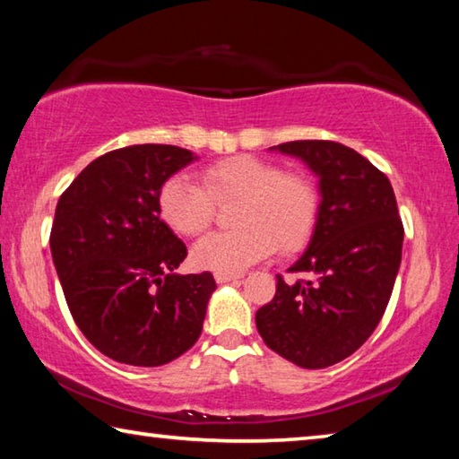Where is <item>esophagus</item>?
I'll return each mask as SVG.
<instances>
[{
	"mask_svg": "<svg viewBox=\"0 0 459 459\" xmlns=\"http://www.w3.org/2000/svg\"><path fill=\"white\" fill-rule=\"evenodd\" d=\"M243 273H214L216 283H229V281H235V279H240Z\"/></svg>",
	"mask_w": 459,
	"mask_h": 459,
	"instance_id": "34e87169",
	"label": "esophagus"
}]
</instances>
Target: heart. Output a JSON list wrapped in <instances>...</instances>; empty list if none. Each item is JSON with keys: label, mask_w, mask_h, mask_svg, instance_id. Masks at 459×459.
I'll use <instances>...</instances> for the list:
<instances>
[{"label": "heart", "mask_w": 459, "mask_h": 459, "mask_svg": "<svg viewBox=\"0 0 459 459\" xmlns=\"http://www.w3.org/2000/svg\"><path fill=\"white\" fill-rule=\"evenodd\" d=\"M235 230L214 232L192 248V261L216 273H238L269 257L277 245L283 253L299 251L312 238L320 216V194L312 178L281 172L271 161L235 155L202 172L200 184L172 176L161 184L158 208L178 235L198 237L214 219V204L237 202Z\"/></svg>", "instance_id": "b5f03b06"}]
</instances>
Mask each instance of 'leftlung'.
I'll return each instance as SVG.
<instances>
[{
	"label": "left lung",
	"instance_id": "left-lung-1",
	"mask_svg": "<svg viewBox=\"0 0 459 459\" xmlns=\"http://www.w3.org/2000/svg\"><path fill=\"white\" fill-rule=\"evenodd\" d=\"M271 150L304 160L320 178V216L306 253L277 275L255 322L271 351L301 368H325L368 340L399 273L403 222L388 178L351 147L304 139Z\"/></svg>",
	"mask_w": 459,
	"mask_h": 459
}]
</instances>
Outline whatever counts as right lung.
Wrapping results in <instances>:
<instances>
[{"mask_svg":"<svg viewBox=\"0 0 459 459\" xmlns=\"http://www.w3.org/2000/svg\"><path fill=\"white\" fill-rule=\"evenodd\" d=\"M176 145L100 155L62 192L50 251L66 304L99 352L161 367L190 351L216 290L212 273L178 275L186 245L160 219L161 184L194 161Z\"/></svg>","mask_w":459,"mask_h":459,"instance_id":"add662e5","label":"right lung"}]
</instances>
